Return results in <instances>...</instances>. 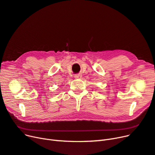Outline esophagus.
I'll return each mask as SVG.
<instances>
[{"label": "esophagus", "mask_w": 155, "mask_h": 155, "mask_svg": "<svg viewBox=\"0 0 155 155\" xmlns=\"http://www.w3.org/2000/svg\"><path fill=\"white\" fill-rule=\"evenodd\" d=\"M82 76V75L81 74H76L74 76V78L76 79H79V78H81Z\"/></svg>", "instance_id": "esophagus-1"}]
</instances>
